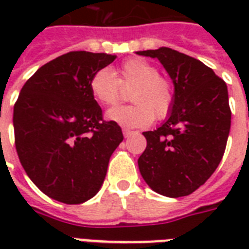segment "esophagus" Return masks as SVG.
Listing matches in <instances>:
<instances>
[{
	"label": "esophagus",
	"instance_id": "obj_1",
	"mask_svg": "<svg viewBox=\"0 0 249 249\" xmlns=\"http://www.w3.org/2000/svg\"><path fill=\"white\" fill-rule=\"evenodd\" d=\"M123 133H124V137H125V138H128V137H129V136H132V134H133V133H134V132H133V130H130V129L124 128V129H123Z\"/></svg>",
	"mask_w": 249,
	"mask_h": 249
}]
</instances>
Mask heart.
Masks as SVG:
<instances>
[{
  "label": "heart",
  "instance_id": "obj_1",
  "mask_svg": "<svg viewBox=\"0 0 249 249\" xmlns=\"http://www.w3.org/2000/svg\"><path fill=\"white\" fill-rule=\"evenodd\" d=\"M94 99L102 106H113L120 101L121 88L130 89L133 105L111 108L106 117L124 128H146L154 117L163 120L174 103V88L160 75L159 68L147 60L134 58L116 70L102 68L91 76L89 84Z\"/></svg>",
  "mask_w": 249,
  "mask_h": 249
}]
</instances>
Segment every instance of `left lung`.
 I'll return each mask as SVG.
<instances>
[{
	"label": "left lung",
	"instance_id": "obj_1",
	"mask_svg": "<svg viewBox=\"0 0 249 249\" xmlns=\"http://www.w3.org/2000/svg\"><path fill=\"white\" fill-rule=\"evenodd\" d=\"M158 58L174 84L169 116L154 132L138 159L142 177L155 193L186 196L204 185L224 156L231 111L224 80L200 60L169 48L137 52Z\"/></svg>",
	"mask_w": 249,
	"mask_h": 249
}]
</instances>
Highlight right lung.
Masks as SVG:
<instances>
[{"label":"right lung","instance_id":"right-lung-1","mask_svg":"<svg viewBox=\"0 0 249 249\" xmlns=\"http://www.w3.org/2000/svg\"><path fill=\"white\" fill-rule=\"evenodd\" d=\"M116 55L70 52L27 80L14 106L15 147L25 173L54 200L81 204L99 191L109 158L124 140L103 120L91 76Z\"/></svg>","mask_w":249,"mask_h":249}]
</instances>
